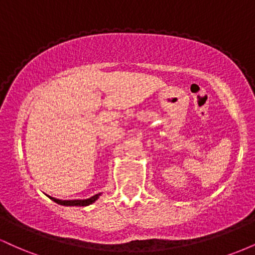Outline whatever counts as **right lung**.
<instances>
[{"mask_svg":"<svg viewBox=\"0 0 255 255\" xmlns=\"http://www.w3.org/2000/svg\"><path fill=\"white\" fill-rule=\"evenodd\" d=\"M99 195L101 194H96L93 195V197H91L90 199H85V200H60V199H55L51 197L49 198H50L52 201H55V203L63 205V206H87V205L95 203V201L99 198Z\"/></svg>","mask_w":255,"mask_h":255,"instance_id":"add662e5","label":"right lung"}]
</instances>
